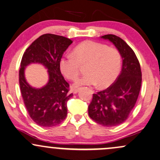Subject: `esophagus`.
Returning <instances> with one entry per match:
<instances>
[{"mask_svg": "<svg viewBox=\"0 0 160 160\" xmlns=\"http://www.w3.org/2000/svg\"><path fill=\"white\" fill-rule=\"evenodd\" d=\"M79 90H80L79 88H75V89L73 90V93H74V94H77V93L79 92Z\"/></svg>", "mask_w": 160, "mask_h": 160, "instance_id": "obj_1", "label": "esophagus"}]
</instances>
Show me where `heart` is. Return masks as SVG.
<instances>
[{"label": "heart", "instance_id": "1", "mask_svg": "<svg viewBox=\"0 0 160 160\" xmlns=\"http://www.w3.org/2000/svg\"><path fill=\"white\" fill-rule=\"evenodd\" d=\"M86 63V74L78 79L74 86L98 83L101 88H105L110 86L120 73L122 56L117 48L86 40L74 48L73 54H64L60 58L59 67L62 75L73 80L79 75L80 65Z\"/></svg>", "mask_w": 160, "mask_h": 160}]
</instances>
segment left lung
<instances>
[{"label": "left lung", "mask_w": 160, "mask_h": 160, "mask_svg": "<svg viewBox=\"0 0 160 160\" xmlns=\"http://www.w3.org/2000/svg\"><path fill=\"white\" fill-rule=\"evenodd\" d=\"M100 38L112 42L120 52L122 67L114 83L93 94L88 115L103 126H117L128 119L136 104L142 83V72L134 52L122 38L114 35Z\"/></svg>", "instance_id": "1"}]
</instances>
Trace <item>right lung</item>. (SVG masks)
I'll list each match as a JSON object with an SVG mask.
<instances>
[{"label": "right lung", "mask_w": 160, "mask_h": 160, "mask_svg": "<svg viewBox=\"0 0 160 160\" xmlns=\"http://www.w3.org/2000/svg\"><path fill=\"white\" fill-rule=\"evenodd\" d=\"M72 43L67 38L45 34L26 48L22 57L19 71L21 94L30 117L40 126H55L67 116V101L73 94L68 92L69 84L60 72L59 61ZM31 63L42 64L48 69L49 81L42 88H34L26 81L24 72Z\"/></svg>", "instance_id": "obj_1"}]
</instances>
